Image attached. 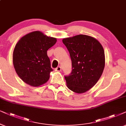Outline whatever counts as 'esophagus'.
<instances>
[{"label":"esophagus","instance_id":"obj_1","mask_svg":"<svg viewBox=\"0 0 126 126\" xmlns=\"http://www.w3.org/2000/svg\"><path fill=\"white\" fill-rule=\"evenodd\" d=\"M61 70H62L61 67H60V66H58V67H56V68L55 69V71H61Z\"/></svg>","mask_w":126,"mask_h":126}]
</instances>
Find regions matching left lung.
Listing matches in <instances>:
<instances>
[{
  "mask_svg": "<svg viewBox=\"0 0 126 126\" xmlns=\"http://www.w3.org/2000/svg\"><path fill=\"white\" fill-rule=\"evenodd\" d=\"M62 41L70 53L72 71L64 76L67 86L77 93H85L97 82L105 67L103 46L91 36L79 34L63 38Z\"/></svg>",
  "mask_w": 126,
  "mask_h": 126,
  "instance_id": "8db88e82",
  "label": "left lung"
}]
</instances>
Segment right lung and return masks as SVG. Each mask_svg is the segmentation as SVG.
Wrapping results in <instances>:
<instances>
[{
    "label": "right lung",
    "instance_id": "add662e5",
    "mask_svg": "<svg viewBox=\"0 0 126 126\" xmlns=\"http://www.w3.org/2000/svg\"><path fill=\"white\" fill-rule=\"evenodd\" d=\"M56 41V38L34 31L22 37L16 43L13 52V64L24 82L37 87L48 81L53 70L47 51Z\"/></svg>",
    "mask_w": 126,
    "mask_h": 126
}]
</instances>
